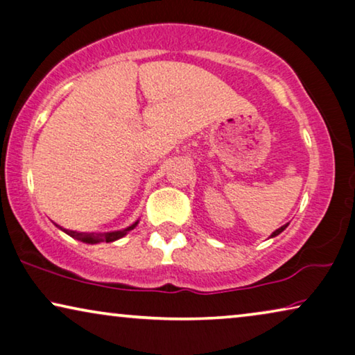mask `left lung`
<instances>
[{
  "label": "left lung",
  "mask_w": 355,
  "mask_h": 355,
  "mask_svg": "<svg viewBox=\"0 0 355 355\" xmlns=\"http://www.w3.org/2000/svg\"><path fill=\"white\" fill-rule=\"evenodd\" d=\"M286 225H288V224H285V225H282V227H280V229H277V230H275V232H274V234H272V235H270V237H275V235H279V234H280V232H284V230H285V229H286Z\"/></svg>",
  "instance_id": "1"
}]
</instances>
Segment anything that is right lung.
Segmentation results:
<instances>
[{"instance_id": "1", "label": "right lung", "mask_w": 355, "mask_h": 355, "mask_svg": "<svg viewBox=\"0 0 355 355\" xmlns=\"http://www.w3.org/2000/svg\"><path fill=\"white\" fill-rule=\"evenodd\" d=\"M136 224L137 223L130 225V227L125 230H118V232H107V234H85V232H75V230H67V229H64V232L69 234L70 237H73L76 240L85 241V243H99V241H107V243H110V241L121 239L123 235H126V232H130L131 229H135Z\"/></svg>"}]
</instances>
